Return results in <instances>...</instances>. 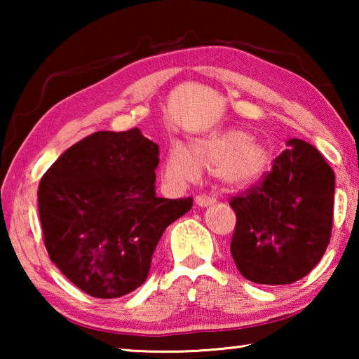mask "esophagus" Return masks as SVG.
<instances>
[{
  "label": "esophagus",
  "instance_id": "esophagus-1",
  "mask_svg": "<svg viewBox=\"0 0 359 359\" xmlns=\"http://www.w3.org/2000/svg\"><path fill=\"white\" fill-rule=\"evenodd\" d=\"M194 201H196L198 205H201V208H208V205L214 204L217 201V198L209 196V194H204V193H199L196 194V198H194Z\"/></svg>",
  "mask_w": 359,
  "mask_h": 359
}]
</instances>
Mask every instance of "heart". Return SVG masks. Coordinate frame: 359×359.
I'll return each mask as SVG.
<instances>
[{
  "instance_id": "1",
  "label": "heart",
  "mask_w": 359,
  "mask_h": 359,
  "mask_svg": "<svg viewBox=\"0 0 359 359\" xmlns=\"http://www.w3.org/2000/svg\"><path fill=\"white\" fill-rule=\"evenodd\" d=\"M271 165L269 147L247 131L228 130L196 139L190 149L172 145L165 163L166 179L182 185L199 177V169L215 166L224 185L248 187L258 182Z\"/></svg>"
}]
</instances>
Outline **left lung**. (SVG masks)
<instances>
[{
	"mask_svg": "<svg viewBox=\"0 0 359 359\" xmlns=\"http://www.w3.org/2000/svg\"><path fill=\"white\" fill-rule=\"evenodd\" d=\"M231 255L247 280L288 285L306 277L330 244L334 172L313 145L290 139L257 184L231 196Z\"/></svg>",
	"mask_w": 359,
	"mask_h": 359,
	"instance_id": "1",
	"label": "left lung"
}]
</instances>
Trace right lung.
Segmentation results:
<instances>
[{
    "label": "right lung",
    "mask_w": 359,
    "mask_h": 359,
    "mask_svg": "<svg viewBox=\"0 0 359 359\" xmlns=\"http://www.w3.org/2000/svg\"><path fill=\"white\" fill-rule=\"evenodd\" d=\"M158 145L139 128L96 131L42 175L38 190L44 245L79 290L114 299L141 287L165 229L193 198L155 194Z\"/></svg>",
    "instance_id": "right-lung-1"
}]
</instances>
